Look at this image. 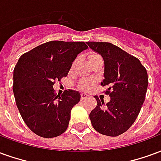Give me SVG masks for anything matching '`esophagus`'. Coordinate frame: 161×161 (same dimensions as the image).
Masks as SVG:
<instances>
[{"instance_id":"34e87169","label":"esophagus","mask_w":161,"mask_h":161,"mask_svg":"<svg viewBox=\"0 0 161 161\" xmlns=\"http://www.w3.org/2000/svg\"><path fill=\"white\" fill-rule=\"evenodd\" d=\"M87 97H89V95L86 94V93H81V99L82 100H84V99Z\"/></svg>"}]
</instances>
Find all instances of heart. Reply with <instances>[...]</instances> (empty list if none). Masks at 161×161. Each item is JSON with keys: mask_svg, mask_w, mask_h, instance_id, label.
I'll return each instance as SVG.
<instances>
[{"mask_svg": "<svg viewBox=\"0 0 161 161\" xmlns=\"http://www.w3.org/2000/svg\"><path fill=\"white\" fill-rule=\"evenodd\" d=\"M98 56V55H97V54H94V53H92V54H91L90 55V60L91 59V58H95V57ZM95 84V82L93 80H85L84 82H83V84H82V88L84 89V90H86V91H88V90H91V88L94 86Z\"/></svg>", "mask_w": 161, "mask_h": 161, "instance_id": "heart-1", "label": "heart"}]
</instances>
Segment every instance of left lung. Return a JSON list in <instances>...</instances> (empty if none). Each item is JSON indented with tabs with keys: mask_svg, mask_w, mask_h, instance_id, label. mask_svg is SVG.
<instances>
[{
	"mask_svg": "<svg viewBox=\"0 0 161 161\" xmlns=\"http://www.w3.org/2000/svg\"><path fill=\"white\" fill-rule=\"evenodd\" d=\"M90 48L99 53L104 61V79L102 86L110 101L95 98L97 107L91 112L93 128L100 134L118 136L130 128L137 118L148 85L146 68L140 60L118 46L108 42H87Z\"/></svg>",
	"mask_w": 161,
	"mask_h": 161,
	"instance_id": "1",
	"label": "left lung"
}]
</instances>
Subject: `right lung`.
I'll return each mask as SVG.
<instances>
[{
  "mask_svg": "<svg viewBox=\"0 0 161 161\" xmlns=\"http://www.w3.org/2000/svg\"><path fill=\"white\" fill-rule=\"evenodd\" d=\"M87 48L84 42L54 40L24 53L18 60L13 84L16 105L23 121L37 135L57 137L68 128L80 93L66 90L57 96L53 84L66 77L72 62Z\"/></svg>",
  "mask_w": 161,
  "mask_h": 161,
  "instance_id": "add662e5",
  "label": "right lung"
}]
</instances>
